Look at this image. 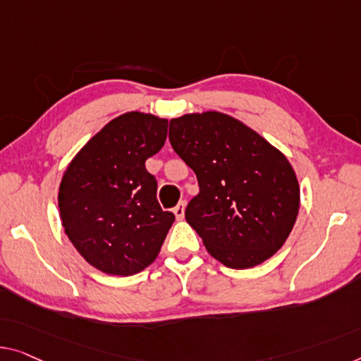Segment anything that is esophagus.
Wrapping results in <instances>:
<instances>
[{
  "label": "esophagus",
  "instance_id": "obj_1",
  "mask_svg": "<svg viewBox=\"0 0 361 361\" xmlns=\"http://www.w3.org/2000/svg\"><path fill=\"white\" fill-rule=\"evenodd\" d=\"M185 206H186L185 201H181V202H178L173 207V214H175V217L178 219V220H181L183 217H185Z\"/></svg>",
  "mask_w": 361,
  "mask_h": 361
}]
</instances>
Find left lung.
Here are the masks:
<instances>
[{
  "mask_svg": "<svg viewBox=\"0 0 361 361\" xmlns=\"http://www.w3.org/2000/svg\"><path fill=\"white\" fill-rule=\"evenodd\" d=\"M170 144L196 173L186 222L224 266L248 269L282 248L300 207L297 175L285 155L219 111L170 120Z\"/></svg>",
  "mask_w": 361,
  "mask_h": 361,
  "instance_id": "left-lung-1",
  "label": "left lung"
}]
</instances>
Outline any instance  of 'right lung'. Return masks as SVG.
<instances>
[{"label": "right lung", "instance_id": "add662e5", "mask_svg": "<svg viewBox=\"0 0 361 361\" xmlns=\"http://www.w3.org/2000/svg\"><path fill=\"white\" fill-rule=\"evenodd\" d=\"M169 121L129 111L111 120L64 171L58 206L68 238L90 266L133 276L152 264L175 215L157 201L146 160L164 147Z\"/></svg>", "mask_w": 361, "mask_h": 361}]
</instances>
